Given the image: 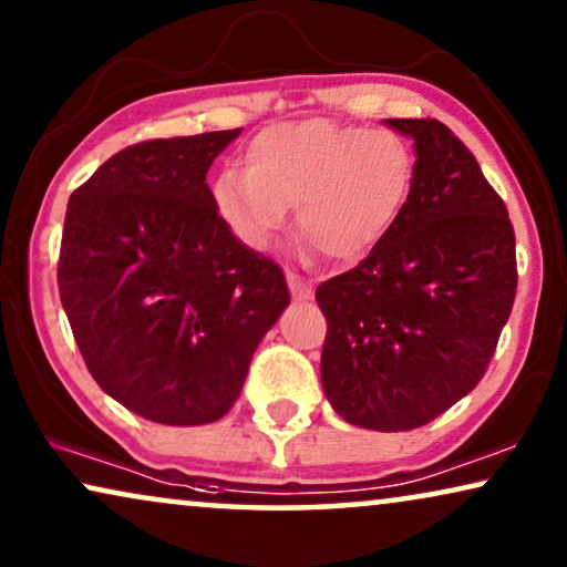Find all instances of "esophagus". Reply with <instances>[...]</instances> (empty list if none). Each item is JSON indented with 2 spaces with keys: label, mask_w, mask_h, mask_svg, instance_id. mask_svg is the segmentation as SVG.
<instances>
[{
  "label": "esophagus",
  "mask_w": 567,
  "mask_h": 567,
  "mask_svg": "<svg viewBox=\"0 0 567 567\" xmlns=\"http://www.w3.org/2000/svg\"><path fill=\"white\" fill-rule=\"evenodd\" d=\"M286 281H289L293 299H312V286H309L301 276L293 274V270H286Z\"/></svg>",
  "instance_id": "1"
}]
</instances>
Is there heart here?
Masks as SVG:
<instances>
[{
    "label": "heart",
    "instance_id": "b5f03b06",
    "mask_svg": "<svg viewBox=\"0 0 567 567\" xmlns=\"http://www.w3.org/2000/svg\"><path fill=\"white\" fill-rule=\"evenodd\" d=\"M413 157L386 128L307 118L276 123L252 138L245 169L212 183L219 219L250 250H266L297 208L301 243L322 258L351 262L382 239L405 206Z\"/></svg>",
    "mask_w": 567,
    "mask_h": 567
}]
</instances>
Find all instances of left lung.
Here are the masks:
<instances>
[{
    "label": "left lung",
    "mask_w": 567,
    "mask_h": 567,
    "mask_svg": "<svg viewBox=\"0 0 567 567\" xmlns=\"http://www.w3.org/2000/svg\"><path fill=\"white\" fill-rule=\"evenodd\" d=\"M413 138L405 206L367 260L317 286L322 390L346 423L410 431L475 390L516 297L506 204L444 123L386 118Z\"/></svg>",
    "instance_id": "obj_1"
}]
</instances>
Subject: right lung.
Returning a JSON list of instances; mask_svg holds the SVG:
<instances>
[{
    "mask_svg": "<svg viewBox=\"0 0 567 567\" xmlns=\"http://www.w3.org/2000/svg\"><path fill=\"white\" fill-rule=\"evenodd\" d=\"M239 131L134 144L69 198L61 305L100 390L146 421H219L291 305L284 270L231 235L206 185Z\"/></svg>",
    "mask_w": 567,
    "mask_h": 567,
    "instance_id": "obj_1",
    "label": "right lung"
}]
</instances>
